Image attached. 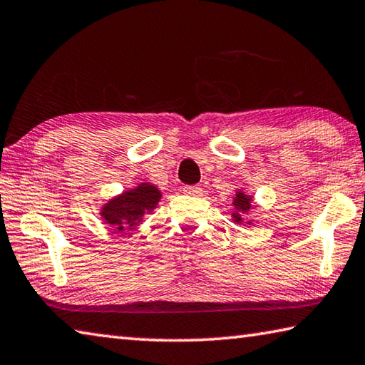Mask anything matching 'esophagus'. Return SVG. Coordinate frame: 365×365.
<instances>
[{
    "label": "esophagus",
    "instance_id": "esophagus-1",
    "mask_svg": "<svg viewBox=\"0 0 365 365\" xmlns=\"http://www.w3.org/2000/svg\"><path fill=\"white\" fill-rule=\"evenodd\" d=\"M183 193L190 195V196H200V195H202V188L197 187V185H195V187H185Z\"/></svg>",
    "mask_w": 365,
    "mask_h": 365
}]
</instances>
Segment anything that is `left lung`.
I'll list each match as a JSON object with an SVG mask.
<instances>
[{
  "label": "left lung",
  "instance_id": "left-lung-1",
  "mask_svg": "<svg viewBox=\"0 0 365 365\" xmlns=\"http://www.w3.org/2000/svg\"><path fill=\"white\" fill-rule=\"evenodd\" d=\"M235 207H237V212H233V220L237 222V224H242V217H240V212H246L251 209V197L246 196L245 193H237V197H235L233 201Z\"/></svg>",
  "mask_w": 365,
  "mask_h": 365
}]
</instances>
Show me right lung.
<instances>
[{
  "label": "right lung",
  "instance_id": "right-lung-1",
  "mask_svg": "<svg viewBox=\"0 0 365 365\" xmlns=\"http://www.w3.org/2000/svg\"><path fill=\"white\" fill-rule=\"evenodd\" d=\"M160 200V193L150 183H141L135 190L110 200L103 207V219L106 224L115 227L117 232L138 225L145 212L153 211Z\"/></svg>",
  "mask_w": 365,
  "mask_h": 365
}]
</instances>
